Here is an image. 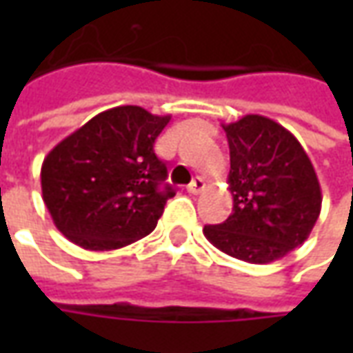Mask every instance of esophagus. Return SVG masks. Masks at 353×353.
I'll use <instances>...</instances> for the list:
<instances>
[{"mask_svg":"<svg viewBox=\"0 0 353 353\" xmlns=\"http://www.w3.org/2000/svg\"><path fill=\"white\" fill-rule=\"evenodd\" d=\"M204 187H206V179H204V177L196 176V177H194V179H192L191 183H189V187H187V191L191 192V194H199V192L202 191Z\"/></svg>","mask_w":353,"mask_h":353,"instance_id":"obj_1","label":"esophagus"}]
</instances>
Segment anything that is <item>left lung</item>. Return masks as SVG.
<instances>
[{
  "instance_id": "8db88e82",
  "label": "left lung",
  "mask_w": 353,
  "mask_h": 353,
  "mask_svg": "<svg viewBox=\"0 0 353 353\" xmlns=\"http://www.w3.org/2000/svg\"><path fill=\"white\" fill-rule=\"evenodd\" d=\"M232 214L204 236L234 259L265 265L303 244L318 221L321 189L303 145L281 124L245 115L225 124Z\"/></svg>"
}]
</instances>
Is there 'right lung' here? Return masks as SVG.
Segmentation results:
<instances>
[{
    "mask_svg": "<svg viewBox=\"0 0 353 353\" xmlns=\"http://www.w3.org/2000/svg\"><path fill=\"white\" fill-rule=\"evenodd\" d=\"M170 115L138 105L98 113L43 161L41 191L58 230L92 252L119 250L157 227L176 189L154 141Z\"/></svg>",
    "mask_w": 353,
    "mask_h": 353,
    "instance_id": "right-lung-1",
    "label": "right lung"
}]
</instances>
